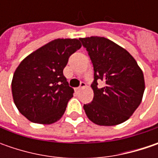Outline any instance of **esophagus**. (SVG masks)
Wrapping results in <instances>:
<instances>
[{
    "mask_svg": "<svg viewBox=\"0 0 158 158\" xmlns=\"http://www.w3.org/2000/svg\"><path fill=\"white\" fill-rule=\"evenodd\" d=\"M85 87H86V84H85V82H81V85H80V87L76 88V89H77V90H80V89L85 88Z\"/></svg>",
    "mask_w": 158,
    "mask_h": 158,
    "instance_id": "obj_1",
    "label": "esophagus"
}]
</instances>
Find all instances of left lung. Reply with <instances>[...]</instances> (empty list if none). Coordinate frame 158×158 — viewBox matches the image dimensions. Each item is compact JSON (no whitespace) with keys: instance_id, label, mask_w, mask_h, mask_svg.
Masks as SVG:
<instances>
[{"instance_id":"obj_1","label":"left lung","mask_w":158,"mask_h":158,"mask_svg":"<svg viewBox=\"0 0 158 158\" xmlns=\"http://www.w3.org/2000/svg\"><path fill=\"white\" fill-rule=\"evenodd\" d=\"M94 67V92L83 109L90 121L99 126L123 123L143 100L145 82L143 70L126 49L104 37L81 38ZM106 83L97 88V80Z\"/></svg>"}]
</instances>
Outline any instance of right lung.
Returning <instances> with one entry per match:
<instances>
[{"instance_id":"add662e5","label":"right lung","mask_w":158,"mask_h":158,"mask_svg":"<svg viewBox=\"0 0 158 158\" xmlns=\"http://www.w3.org/2000/svg\"><path fill=\"white\" fill-rule=\"evenodd\" d=\"M81 46L76 39L52 40L18 65L11 82L13 100L30 121L50 125L63 116L74 93L63 69L70 55Z\"/></svg>"}]
</instances>
